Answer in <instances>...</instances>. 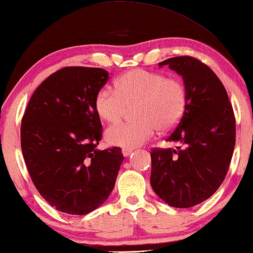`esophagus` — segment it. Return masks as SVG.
I'll list each match as a JSON object with an SVG mask.
<instances>
[{
	"instance_id": "obj_1",
	"label": "esophagus",
	"mask_w": 253,
	"mask_h": 253,
	"mask_svg": "<svg viewBox=\"0 0 253 253\" xmlns=\"http://www.w3.org/2000/svg\"><path fill=\"white\" fill-rule=\"evenodd\" d=\"M122 151H123V155L126 156V157H127V156H129L132 153V151H134V149L128 148V147H124Z\"/></svg>"
}]
</instances>
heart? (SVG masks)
Returning a JSON list of instances; mask_svg holds the SVG:
<instances>
[{
    "instance_id": "b5f03b06",
    "label": "heart",
    "mask_w": 253,
    "mask_h": 253,
    "mask_svg": "<svg viewBox=\"0 0 253 253\" xmlns=\"http://www.w3.org/2000/svg\"><path fill=\"white\" fill-rule=\"evenodd\" d=\"M113 90L100 88L95 97V109L107 123H118L128 107L134 108L135 121L109 127L106 139L112 145L137 147L149 141L158 128L173 129L181 121L187 107V89L176 77L141 68L124 73L115 81Z\"/></svg>"
}]
</instances>
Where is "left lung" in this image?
<instances>
[{
  "label": "left lung",
  "instance_id": "left-lung-1",
  "mask_svg": "<svg viewBox=\"0 0 253 253\" xmlns=\"http://www.w3.org/2000/svg\"><path fill=\"white\" fill-rule=\"evenodd\" d=\"M182 76L187 107L166 140L172 148L151 149L150 185L164 201L190 208L210 198L226 178L236 145V117L223 84L198 58L177 56L159 63Z\"/></svg>",
  "mask_w": 253,
  "mask_h": 253
}]
</instances>
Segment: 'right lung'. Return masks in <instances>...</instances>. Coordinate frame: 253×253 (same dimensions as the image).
<instances>
[{
    "label": "right lung",
    "instance_id": "right-lung-1",
    "mask_svg": "<svg viewBox=\"0 0 253 253\" xmlns=\"http://www.w3.org/2000/svg\"><path fill=\"white\" fill-rule=\"evenodd\" d=\"M107 80L103 68L63 67L36 88L22 117L21 147L32 181L62 212H90L116 182L122 149H96L103 127L95 97Z\"/></svg>",
    "mask_w": 253,
    "mask_h": 253
}]
</instances>
